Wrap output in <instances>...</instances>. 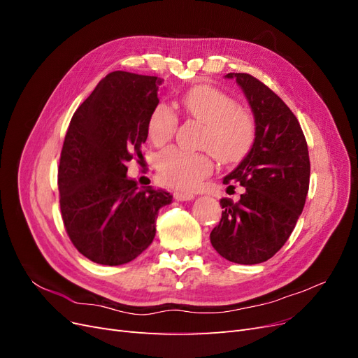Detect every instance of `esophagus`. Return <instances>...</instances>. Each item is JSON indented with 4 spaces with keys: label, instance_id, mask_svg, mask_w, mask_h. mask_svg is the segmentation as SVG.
I'll use <instances>...</instances> for the list:
<instances>
[{
    "label": "esophagus",
    "instance_id": "1",
    "mask_svg": "<svg viewBox=\"0 0 358 358\" xmlns=\"http://www.w3.org/2000/svg\"><path fill=\"white\" fill-rule=\"evenodd\" d=\"M173 197H175L179 201H188V200L194 199V194L183 192V191H176V192H173Z\"/></svg>",
    "mask_w": 358,
    "mask_h": 358
}]
</instances>
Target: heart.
Listing matches in <instances>:
<instances>
[{
	"label": "heart",
	"mask_w": 358,
	"mask_h": 358,
	"mask_svg": "<svg viewBox=\"0 0 358 358\" xmlns=\"http://www.w3.org/2000/svg\"><path fill=\"white\" fill-rule=\"evenodd\" d=\"M183 113L204 125L199 146L208 152H187L169 148L157 158L159 180L167 187L191 189L210 175L212 155L224 166L241 162L255 145L257 122L233 96L209 85H197L180 96ZM179 119L166 103L157 104L148 119V136L164 146L175 136Z\"/></svg>",
	"instance_id": "heart-1"
}]
</instances>
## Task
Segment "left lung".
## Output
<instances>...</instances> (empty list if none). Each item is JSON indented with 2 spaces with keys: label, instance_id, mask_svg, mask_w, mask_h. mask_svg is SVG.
I'll use <instances>...</instances> for the list:
<instances>
[{
  "label": "left lung",
  "instance_id": "left-lung-1",
  "mask_svg": "<svg viewBox=\"0 0 358 358\" xmlns=\"http://www.w3.org/2000/svg\"><path fill=\"white\" fill-rule=\"evenodd\" d=\"M242 86L257 122V140L225 185L241 183V200L221 199L222 216L210 233L212 246L237 264H258L285 245L305 208L310 161L296 115L248 73H229Z\"/></svg>",
  "mask_w": 358,
  "mask_h": 358
}]
</instances>
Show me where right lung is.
Here are the masks:
<instances>
[{"label":"right lung","mask_w":358,"mask_h":358,"mask_svg":"<svg viewBox=\"0 0 358 358\" xmlns=\"http://www.w3.org/2000/svg\"><path fill=\"white\" fill-rule=\"evenodd\" d=\"M155 76L113 71L74 112L59 157L64 227L94 263L121 266L152 243L158 210L171 203L162 189H138L127 162L143 159L148 119L159 103Z\"/></svg>","instance_id":"1"}]
</instances>
